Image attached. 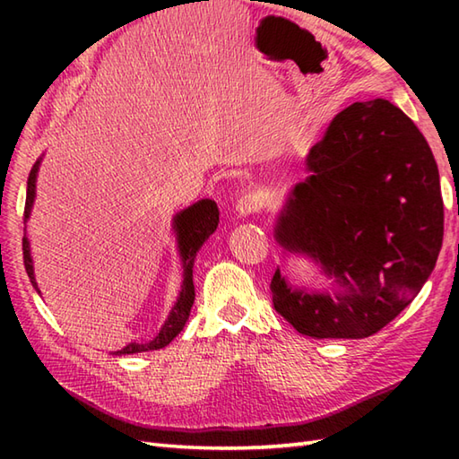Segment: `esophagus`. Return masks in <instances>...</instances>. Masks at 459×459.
Instances as JSON below:
<instances>
[{
  "label": "esophagus",
  "mask_w": 459,
  "mask_h": 459,
  "mask_svg": "<svg viewBox=\"0 0 459 459\" xmlns=\"http://www.w3.org/2000/svg\"><path fill=\"white\" fill-rule=\"evenodd\" d=\"M260 197L256 193H247V195H242V197L238 199V203H237V217L238 219H247V217H250V214H255V212H258V209H260Z\"/></svg>",
  "instance_id": "1"
}]
</instances>
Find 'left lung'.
<instances>
[{
	"label": "left lung",
	"mask_w": 459,
	"mask_h": 459,
	"mask_svg": "<svg viewBox=\"0 0 459 459\" xmlns=\"http://www.w3.org/2000/svg\"><path fill=\"white\" fill-rule=\"evenodd\" d=\"M274 238L319 286L272 278V304L301 335L363 339L411 304L444 238L440 173L416 124L388 100L351 104L309 150ZM330 284L325 285V281Z\"/></svg>",
	"instance_id": "obj_1"
}]
</instances>
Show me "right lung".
<instances>
[{
  "label": "right lung",
  "mask_w": 459,
  "mask_h": 459,
  "mask_svg": "<svg viewBox=\"0 0 459 459\" xmlns=\"http://www.w3.org/2000/svg\"><path fill=\"white\" fill-rule=\"evenodd\" d=\"M43 155L39 158L33 165L31 173H29L27 179V199H25V222L31 217L33 211V203L37 197V175L39 168H41ZM219 227V207L212 199H201L197 203L189 204L183 211L175 212L171 219V230L175 235V245H178V255L181 262V290L178 294V299L169 309L168 319L163 321V325L160 329V333L153 339L145 341V343H132L126 345L120 351H114L110 355H134V353H143V351H158L168 347L171 341L178 337L179 331L185 327L191 314L193 301H195V286H193V266H195V258H197V252L201 247L207 242V238L212 235ZM27 229V227H25ZM23 262H25V270L27 276L31 280L33 288L41 294V290L37 286L35 280V268H33V256H31V245H29L27 238V230L23 237Z\"/></svg>",
  "instance_id": "right-lung-1"
}]
</instances>
